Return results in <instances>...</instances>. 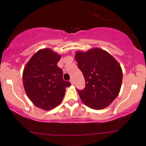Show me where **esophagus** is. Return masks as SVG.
I'll use <instances>...</instances> for the list:
<instances>
[{
  "instance_id": "esophagus-1",
  "label": "esophagus",
  "mask_w": 146,
  "mask_h": 146,
  "mask_svg": "<svg viewBox=\"0 0 146 146\" xmlns=\"http://www.w3.org/2000/svg\"><path fill=\"white\" fill-rule=\"evenodd\" d=\"M70 83H71V84H72V85H74V80H73V79H72V78L70 79Z\"/></svg>"
}]
</instances>
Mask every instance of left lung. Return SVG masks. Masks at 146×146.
Returning <instances> with one entry per match:
<instances>
[{
    "mask_svg": "<svg viewBox=\"0 0 146 146\" xmlns=\"http://www.w3.org/2000/svg\"><path fill=\"white\" fill-rule=\"evenodd\" d=\"M75 59L86 82L85 88L77 90L82 102L94 110L108 106L118 96L122 82L118 62L99 48L76 52Z\"/></svg>",
    "mask_w": 146,
    "mask_h": 146,
    "instance_id": "8db88e82",
    "label": "left lung"
}]
</instances>
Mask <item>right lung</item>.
<instances>
[{
	"mask_svg": "<svg viewBox=\"0 0 146 146\" xmlns=\"http://www.w3.org/2000/svg\"><path fill=\"white\" fill-rule=\"evenodd\" d=\"M61 55L50 48L36 52L25 66L23 86L31 101L39 108L50 110L58 106L71 84L63 80V72L57 66Z\"/></svg>",
	"mask_w": 146,
	"mask_h": 146,
	"instance_id": "right-lung-1",
	"label": "right lung"
}]
</instances>
